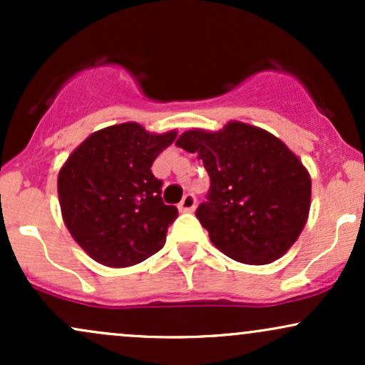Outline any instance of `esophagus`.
I'll list each match as a JSON object with an SVG mask.
<instances>
[{"mask_svg":"<svg viewBox=\"0 0 365 365\" xmlns=\"http://www.w3.org/2000/svg\"><path fill=\"white\" fill-rule=\"evenodd\" d=\"M195 195H192V194H187L185 197H183L182 199V202L178 204V209L182 212H190V211H194L195 209Z\"/></svg>","mask_w":365,"mask_h":365,"instance_id":"obj_1","label":"esophagus"}]
</instances>
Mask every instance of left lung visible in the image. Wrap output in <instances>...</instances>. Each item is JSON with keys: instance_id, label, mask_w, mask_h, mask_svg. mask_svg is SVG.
Masks as SVG:
<instances>
[{"instance_id": "obj_1", "label": "left lung", "mask_w": 365, "mask_h": 365, "mask_svg": "<svg viewBox=\"0 0 365 365\" xmlns=\"http://www.w3.org/2000/svg\"><path fill=\"white\" fill-rule=\"evenodd\" d=\"M178 148L207 170V202L197 220L212 245L238 262L262 266L288 252L311 209V175L287 144L254 125L228 121L217 132L192 128Z\"/></svg>"}]
</instances>
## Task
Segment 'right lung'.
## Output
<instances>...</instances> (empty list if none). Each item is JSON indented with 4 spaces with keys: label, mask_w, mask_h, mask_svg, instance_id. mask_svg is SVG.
<instances>
[{
    "label": "right lung",
    "mask_w": 365,
    "mask_h": 365,
    "mask_svg": "<svg viewBox=\"0 0 365 365\" xmlns=\"http://www.w3.org/2000/svg\"><path fill=\"white\" fill-rule=\"evenodd\" d=\"M177 130L150 133L135 121L91 133L58 173L61 216L73 240L96 262L135 266L163 249L178 209L161 199L154 159Z\"/></svg>",
    "instance_id": "1"
}]
</instances>
